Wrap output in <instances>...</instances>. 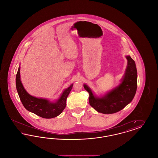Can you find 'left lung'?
Wrapping results in <instances>:
<instances>
[{
	"mask_svg": "<svg viewBox=\"0 0 158 158\" xmlns=\"http://www.w3.org/2000/svg\"><path fill=\"white\" fill-rule=\"evenodd\" d=\"M126 57L127 65L120 83L104 95L98 97L87 85L83 84L89 95L90 106L98 113L108 114L118 112L130 104L135 96L137 83L135 61L130 56Z\"/></svg>",
	"mask_w": 158,
	"mask_h": 158,
	"instance_id": "obj_1",
	"label": "left lung"
}]
</instances>
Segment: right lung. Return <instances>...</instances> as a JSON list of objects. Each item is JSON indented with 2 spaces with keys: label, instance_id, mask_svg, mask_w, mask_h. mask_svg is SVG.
Segmentation results:
<instances>
[{
  "label": "right lung",
  "instance_id": "right-lung-1",
  "mask_svg": "<svg viewBox=\"0 0 158 158\" xmlns=\"http://www.w3.org/2000/svg\"><path fill=\"white\" fill-rule=\"evenodd\" d=\"M20 66L16 76V87L19 98L27 110L44 118H52L59 115L66 107V99L73 84L65 89L55 101L31 95L25 89L21 81Z\"/></svg>",
  "mask_w": 158,
  "mask_h": 158
}]
</instances>
